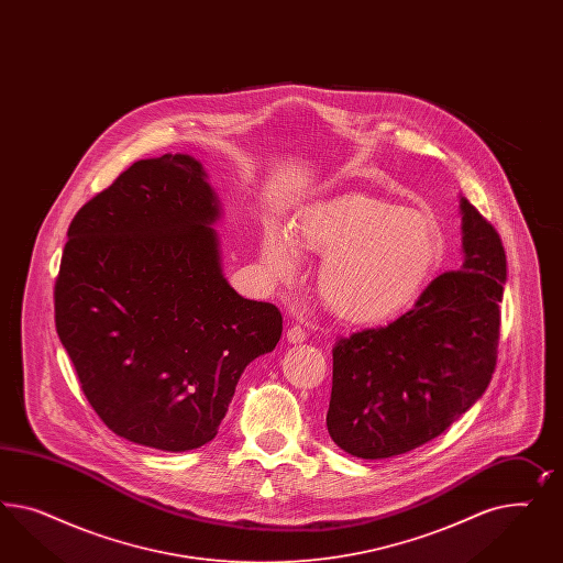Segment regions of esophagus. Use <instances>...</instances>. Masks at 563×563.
Segmentation results:
<instances>
[{
    "instance_id": "1",
    "label": "esophagus",
    "mask_w": 563,
    "mask_h": 563,
    "mask_svg": "<svg viewBox=\"0 0 563 563\" xmlns=\"http://www.w3.org/2000/svg\"><path fill=\"white\" fill-rule=\"evenodd\" d=\"M306 339V328H301L299 324H292L289 330H287V341L292 342V344H301Z\"/></svg>"
}]
</instances>
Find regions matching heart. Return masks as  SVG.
Masks as SVG:
<instances>
[{
    "mask_svg": "<svg viewBox=\"0 0 563 563\" xmlns=\"http://www.w3.org/2000/svg\"><path fill=\"white\" fill-rule=\"evenodd\" d=\"M324 254L318 292L346 324L390 322L423 292L442 262V235L427 214L361 191L299 210L290 238L266 231L262 262L278 283L299 271V250Z\"/></svg>",
    "mask_w": 563,
    "mask_h": 563,
    "instance_id": "heart-1",
    "label": "heart"
}]
</instances>
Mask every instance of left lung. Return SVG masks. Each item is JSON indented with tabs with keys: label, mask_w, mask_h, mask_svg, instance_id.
<instances>
[{
	"label": "left lung",
	"mask_w": 563,
	"mask_h": 563,
	"mask_svg": "<svg viewBox=\"0 0 563 563\" xmlns=\"http://www.w3.org/2000/svg\"><path fill=\"white\" fill-rule=\"evenodd\" d=\"M461 214V271L433 278L393 324L363 330L332 349L325 426L351 456L393 459L431 442L492 382L506 252L466 198Z\"/></svg>",
	"instance_id": "8db88e82"
}]
</instances>
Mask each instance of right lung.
<instances>
[{"instance_id": "add662e5", "label": "right lung", "mask_w": 563, "mask_h": 563, "mask_svg": "<svg viewBox=\"0 0 563 563\" xmlns=\"http://www.w3.org/2000/svg\"><path fill=\"white\" fill-rule=\"evenodd\" d=\"M200 161H137L68 229L55 328L90 407L128 442L186 452L219 433L239 377L283 332L221 268V202Z\"/></svg>"}]
</instances>
